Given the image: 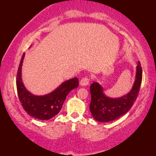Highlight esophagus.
Masks as SVG:
<instances>
[{
    "mask_svg": "<svg viewBox=\"0 0 156 156\" xmlns=\"http://www.w3.org/2000/svg\"><path fill=\"white\" fill-rule=\"evenodd\" d=\"M89 78L88 77V76H85V77L82 78V80H81L80 84L81 86H87V85L89 84Z\"/></svg>",
    "mask_w": 156,
    "mask_h": 156,
    "instance_id": "esophagus-1",
    "label": "esophagus"
}]
</instances>
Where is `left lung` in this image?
Here are the masks:
<instances>
[{
  "instance_id": "8db88e82",
  "label": "left lung",
  "mask_w": 156,
  "mask_h": 156,
  "mask_svg": "<svg viewBox=\"0 0 156 156\" xmlns=\"http://www.w3.org/2000/svg\"><path fill=\"white\" fill-rule=\"evenodd\" d=\"M141 82L142 68L140 62H138L133 86L123 97H108L104 94V89L99 83L93 82L90 86L91 99L89 105L93 118L99 122H109L126 114L136 100Z\"/></svg>"
}]
</instances>
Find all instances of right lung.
<instances>
[{"label": "right lung", "instance_id": "obj_1", "mask_svg": "<svg viewBox=\"0 0 156 156\" xmlns=\"http://www.w3.org/2000/svg\"><path fill=\"white\" fill-rule=\"evenodd\" d=\"M25 53H23L19 65L16 78L18 94L21 105L30 116L40 120H49L60 112L66 97L72 89L79 86L76 77L62 82L56 89L48 94L36 96L25 88L22 81V65Z\"/></svg>", "mask_w": 156, "mask_h": 156}]
</instances>
